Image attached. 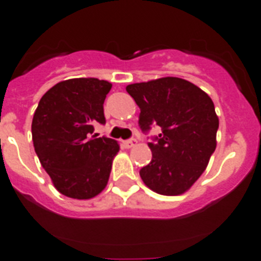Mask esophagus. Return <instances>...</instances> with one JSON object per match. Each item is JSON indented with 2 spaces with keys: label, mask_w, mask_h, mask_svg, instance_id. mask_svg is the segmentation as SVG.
<instances>
[{
  "label": "esophagus",
  "mask_w": 261,
  "mask_h": 261,
  "mask_svg": "<svg viewBox=\"0 0 261 261\" xmlns=\"http://www.w3.org/2000/svg\"><path fill=\"white\" fill-rule=\"evenodd\" d=\"M137 144V139H134V138H131V139H127V140H123L122 142V146L126 147V148H131V147H134Z\"/></svg>",
  "instance_id": "esophagus-1"
}]
</instances>
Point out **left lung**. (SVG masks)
<instances>
[{"instance_id": "left-lung-1", "label": "left lung", "mask_w": 261, "mask_h": 261, "mask_svg": "<svg viewBox=\"0 0 261 261\" xmlns=\"http://www.w3.org/2000/svg\"><path fill=\"white\" fill-rule=\"evenodd\" d=\"M126 90L140 109V130L162 128L148 143L152 159L139 171L140 177L159 194L184 193L203 173L217 147L219 121L212 98L178 77L131 84Z\"/></svg>"}]
</instances>
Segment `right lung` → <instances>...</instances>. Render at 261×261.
<instances>
[{
	"label": "right lung",
	"instance_id": "right-lung-1",
	"mask_svg": "<svg viewBox=\"0 0 261 261\" xmlns=\"http://www.w3.org/2000/svg\"><path fill=\"white\" fill-rule=\"evenodd\" d=\"M110 89L112 84L94 77L62 81L40 98L34 113V148L64 196L92 198L108 184L119 146L93 131L96 123H106L103 102Z\"/></svg>",
	"mask_w": 261,
	"mask_h": 261
}]
</instances>
